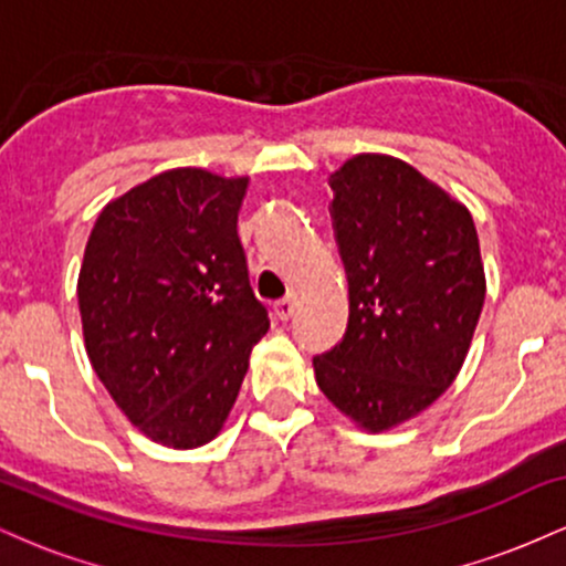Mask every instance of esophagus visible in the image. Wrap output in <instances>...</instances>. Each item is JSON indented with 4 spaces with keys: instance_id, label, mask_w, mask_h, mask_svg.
<instances>
[{
    "instance_id": "esophagus-1",
    "label": "esophagus",
    "mask_w": 566,
    "mask_h": 566,
    "mask_svg": "<svg viewBox=\"0 0 566 566\" xmlns=\"http://www.w3.org/2000/svg\"><path fill=\"white\" fill-rule=\"evenodd\" d=\"M292 311H295V303H292V297H284V301H279V303L274 305L276 319H282V322H287V319H290Z\"/></svg>"
}]
</instances>
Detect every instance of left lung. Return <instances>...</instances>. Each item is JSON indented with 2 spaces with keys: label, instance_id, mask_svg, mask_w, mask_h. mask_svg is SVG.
Masks as SVG:
<instances>
[{
  "label": "left lung",
  "instance_id": "1",
  "mask_svg": "<svg viewBox=\"0 0 566 566\" xmlns=\"http://www.w3.org/2000/svg\"><path fill=\"white\" fill-rule=\"evenodd\" d=\"M348 279L343 340L314 356L316 382L367 431L418 415L452 386L484 305L471 212L407 161L359 154L329 175Z\"/></svg>",
  "mask_w": 566,
  "mask_h": 566
}]
</instances>
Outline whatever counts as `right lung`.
I'll return each instance as SVG.
<instances>
[{"label": "right lung", "mask_w": 566, "mask_h": 566, "mask_svg": "<svg viewBox=\"0 0 566 566\" xmlns=\"http://www.w3.org/2000/svg\"><path fill=\"white\" fill-rule=\"evenodd\" d=\"M247 178L180 167L97 216L80 271L93 369L146 437L191 450L218 437L269 311L237 220Z\"/></svg>", "instance_id": "right-lung-1"}]
</instances>
